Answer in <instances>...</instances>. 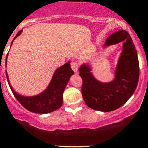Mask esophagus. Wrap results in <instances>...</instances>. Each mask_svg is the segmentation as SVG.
Masks as SVG:
<instances>
[{
  "label": "esophagus",
  "mask_w": 148,
  "mask_h": 148,
  "mask_svg": "<svg viewBox=\"0 0 148 148\" xmlns=\"http://www.w3.org/2000/svg\"><path fill=\"white\" fill-rule=\"evenodd\" d=\"M78 63L76 62L75 61H73L71 62V67L72 69H73V70L75 73H77V71H78Z\"/></svg>",
  "instance_id": "esophagus-1"
}]
</instances>
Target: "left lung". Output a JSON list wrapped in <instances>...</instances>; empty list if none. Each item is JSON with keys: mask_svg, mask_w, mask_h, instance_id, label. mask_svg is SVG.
Here are the masks:
<instances>
[{"mask_svg": "<svg viewBox=\"0 0 148 148\" xmlns=\"http://www.w3.org/2000/svg\"><path fill=\"white\" fill-rule=\"evenodd\" d=\"M125 41L118 61L114 80L102 83L96 80L90 73L88 65L79 68L82 78V93L86 104L95 110L110 112L118 109L135 92L139 78V64L136 49L129 33L119 30L107 39L104 46L108 47Z\"/></svg>", "mask_w": 148, "mask_h": 148, "instance_id": "left-lung-1", "label": "left lung"}]
</instances>
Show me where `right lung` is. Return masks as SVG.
Masks as SVG:
<instances>
[{
    "label": "right lung",
    "instance_id": "add662e5",
    "mask_svg": "<svg viewBox=\"0 0 148 148\" xmlns=\"http://www.w3.org/2000/svg\"><path fill=\"white\" fill-rule=\"evenodd\" d=\"M22 30L19 31L15 35L14 39L19 36ZM7 56L6 58V64ZM74 72L72 70L70 61L66 62L65 64L56 70L47 88L39 95L32 96V97L22 96L15 92V90H13V88L10 85L6 72V75L12 92L13 95H15L17 100L20 102V104H22V106H23L30 112L44 114V113L53 112L61 108L63 102V92L64 91L66 84L70 80V76Z\"/></svg>",
    "mask_w": 148,
    "mask_h": 148
}]
</instances>
